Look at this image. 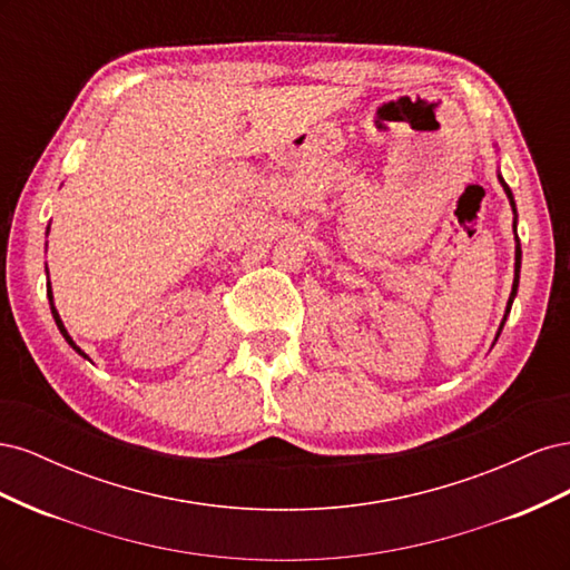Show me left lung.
Returning a JSON list of instances; mask_svg holds the SVG:
<instances>
[{
  "mask_svg": "<svg viewBox=\"0 0 570 570\" xmlns=\"http://www.w3.org/2000/svg\"><path fill=\"white\" fill-rule=\"evenodd\" d=\"M502 180V178H499ZM502 185H504V189H507V195H509V202H511V206H513V212H515V204H513V195H511V189H509V185L502 180ZM513 230H515V220H513ZM519 273H521V243H519V237H515V278H513V289H511V297H509V306H507V314H509V308H511V304H513V297H515V289H519ZM504 321H507V316H504ZM504 321H502V327H504ZM502 327H499V333H502Z\"/></svg>",
  "mask_w": 570,
  "mask_h": 570,
  "instance_id": "obj_1",
  "label": "left lung"
}]
</instances>
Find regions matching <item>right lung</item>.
<instances>
[{"mask_svg":"<svg viewBox=\"0 0 570 570\" xmlns=\"http://www.w3.org/2000/svg\"><path fill=\"white\" fill-rule=\"evenodd\" d=\"M47 295H49V299H51V292H49V289H47ZM51 314H55V321H57V325H59V331H61V335L66 337V342H68V344H71V347H73V350H76L78 354H82V352H80V350L76 347V344H73V340H71V337H68V333H66V327H63V323H61V318H59V314H57V308H55V306H51ZM82 356H85V354H82Z\"/></svg>","mask_w":570,"mask_h":570,"instance_id":"obj_1","label":"right lung"}]
</instances>
